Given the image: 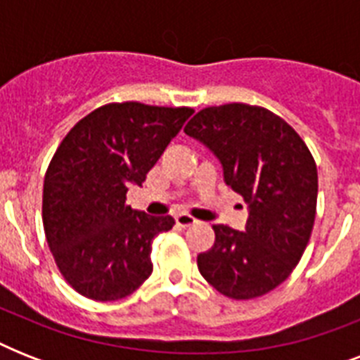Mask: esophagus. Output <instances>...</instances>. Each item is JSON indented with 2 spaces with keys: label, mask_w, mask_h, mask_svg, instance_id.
<instances>
[{
  "label": "esophagus",
  "mask_w": 360,
  "mask_h": 360,
  "mask_svg": "<svg viewBox=\"0 0 360 360\" xmlns=\"http://www.w3.org/2000/svg\"><path fill=\"white\" fill-rule=\"evenodd\" d=\"M198 220L194 219V217H191V214H177V217H175V224L177 226H181V228H188V226H194L196 224Z\"/></svg>",
  "instance_id": "obj_1"
}]
</instances>
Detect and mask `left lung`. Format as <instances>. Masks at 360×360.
<instances>
[{"label":"left lung","instance_id":"8db88e82","mask_svg":"<svg viewBox=\"0 0 360 360\" xmlns=\"http://www.w3.org/2000/svg\"><path fill=\"white\" fill-rule=\"evenodd\" d=\"M185 134L220 160L224 183L248 205L245 231L214 224L198 269L222 295L245 301L280 285L301 259L316 219L318 168L301 136L259 106L233 103L198 112Z\"/></svg>","mask_w":360,"mask_h":360}]
</instances>
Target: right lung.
<instances>
[{"label": "right lung", "instance_id": "1", "mask_svg": "<svg viewBox=\"0 0 360 360\" xmlns=\"http://www.w3.org/2000/svg\"><path fill=\"white\" fill-rule=\"evenodd\" d=\"M192 112L104 104L59 143L44 175L42 224L59 271L80 295L117 301L153 273V239L175 220L130 209L127 191L141 186Z\"/></svg>", "mask_w": 360, "mask_h": 360}]
</instances>
